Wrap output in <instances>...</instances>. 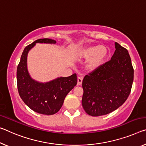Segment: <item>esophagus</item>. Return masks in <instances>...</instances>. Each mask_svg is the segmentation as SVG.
I'll list each match as a JSON object with an SVG mask.
<instances>
[{"label": "esophagus", "mask_w": 146, "mask_h": 146, "mask_svg": "<svg viewBox=\"0 0 146 146\" xmlns=\"http://www.w3.org/2000/svg\"><path fill=\"white\" fill-rule=\"evenodd\" d=\"M82 79H83L82 77H78V78H77V84L78 85H80L82 84Z\"/></svg>", "instance_id": "esophagus-1"}]
</instances>
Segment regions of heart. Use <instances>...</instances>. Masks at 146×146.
<instances>
[{
    "label": "heart",
    "mask_w": 146,
    "mask_h": 146,
    "mask_svg": "<svg viewBox=\"0 0 146 146\" xmlns=\"http://www.w3.org/2000/svg\"><path fill=\"white\" fill-rule=\"evenodd\" d=\"M108 48L105 45H93L83 48L81 56L87 58L86 67L90 70L98 68L105 61L108 55Z\"/></svg>",
    "instance_id": "b5f03b06"
}]
</instances>
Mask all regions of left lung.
<instances>
[{"instance_id":"left-lung-1","label":"left lung","mask_w":146,"mask_h":146,"mask_svg":"<svg viewBox=\"0 0 146 146\" xmlns=\"http://www.w3.org/2000/svg\"><path fill=\"white\" fill-rule=\"evenodd\" d=\"M110 60L86 75L82 80V105L92 116L106 115L127 100L133 85L134 69L126 48L115 42Z\"/></svg>"}]
</instances>
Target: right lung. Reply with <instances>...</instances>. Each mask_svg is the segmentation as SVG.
Masks as SVG:
<instances>
[{"mask_svg": "<svg viewBox=\"0 0 146 146\" xmlns=\"http://www.w3.org/2000/svg\"><path fill=\"white\" fill-rule=\"evenodd\" d=\"M38 43L54 44L56 41L48 38L39 39L25 48L17 69L18 92L24 103L34 112L52 115L58 112L65 98L77 85V77L74 73L68 77H58L46 82L33 79L28 71L27 56Z\"/></svg>", "mask_w": 146, "mask_h": 146, "instance_id": "1", "label": "right lung"}]
</instances>
